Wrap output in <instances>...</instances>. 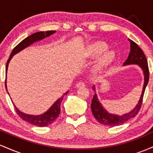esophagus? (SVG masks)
Listing matches in <instances>:
<instances>
[{
    "mask_svg": "<svg viewBox=\"0 0 153 153\" xmlns=\"http://www.w3.org/2000/svg\"><path fill=\"white\" fill-rule=\"evenodd\" d=\"M85 86V83L83 82H79L76 84V88H83Z\"/></svg>",
    "mask_w": 153,
    "mask_h": 153,
    "instance_id": "esophagus-1",
    "label": "esophagus"
}]
</instances>
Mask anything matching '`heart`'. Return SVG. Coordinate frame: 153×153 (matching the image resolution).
I'll list each match as a JSON object with an SVG mask.
<instances>
[{
  "instance_id": "obj_1",
  "label": "heart",
  "mask_w": 153,
  "mask_h": 153,
  "mask_svg": "<svg viewBox=\"0 0 153 153\" xmlns=\"http://www.w3.org/2000/svg\"><path fill=\"white\" fill-rule=\"evenodd\" d=\"M108 45L103 41H96L88 45L85 54L88 58H98L94 67L95 73H101L111 64L114 59L115 54L112 51H106Z\"/></svg>"
}]
</instances>
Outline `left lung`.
I'll return each instance as SVG.
<instances>
[{
  "label": "left lung",
  "instance_id": "left-lung-1",
  "mask_svg": "<svg viewBox=\"0 0 153 153\" xmlns=\"http://www.w3.org/2000/svg\"><path fill=\"white\" fill-rule=\"evenodd\" d=\"M129 41L130 42V52H129L127 60L124 62V65L135 64L138 65L142 68L144 73V76H145L143 92H142L141 96H140V101H138L137 105L134 107V109L131 110L129 113L122 116L111 114L108 113L106 109H104L102 105L99 102L97 96L95 94L92 101H91V111H92L93 115L94 116L96 120L100 124H102L103 125L114 127V126H119L124 124L129 119L134 118L135 116L137 114L141 108L142 103H143L144 94H145V88H146L149 81L148 65H147L146 57H145V54H144L143 51L141 50V48L132 40L129 39ZM93 89L95 91L94 86L93 87Z\"/></svg>",
  "mask_w": 153,
  "mask_h": 153
}]
</instances>
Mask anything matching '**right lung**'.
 Wrapping results in <instances>:
<instances>
[{"label": "right lung", "instance_id": "add662e5", "mask_svg": "<svg viewBox=\"0 0 153 153\" xmlns=\"http://www.w3.org/2000/svg\"><path fill=\"white\" fill-rule=\"evenodd\" d=\"M55 32V31H39V32L34 33V34H32L30 36H29L28 37L24 39V40H22L20 43L17 46H16L13 50H12L11 53L10 54L9 59H8L6 63V73H7V70H8V63H9L10 59L12 58L14 54H16L18 52L24 50L26 47H29V45L33 44L35 42L39 41V40L43 39L44 38L47 37V36H50L52 34ZM5 85H6V88L7 90V86H6V80L5 81ZM68 92H66L65 94L62 96L61 98L56 101L55 102L52 106L50 107V109H49L47 111L44 113L42 115H37V116H34V115H29L23 113V112L20 111L18 108H16V106L14 105L16 113L18 114L19 117L22 118L23 120L26 121V122H28L30 123L31 124H34L35 126H37V127H47V126L50 125V124H52L54 122L56 119L58 117V116L60 113V104L61 102L62 101L63 97L65 96V95L68 94Z\"/></svg>", "mask_w": 153, "mask_h": 153}]
</instances>
